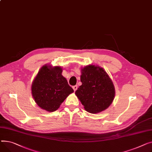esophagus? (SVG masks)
Segmentation results:
<instances>
[{"instance_id":"1","label":"esophagus","mask_w":152,"mask_h":152,"mask_svg":"<svg viewBox=\"0 0 152 152\" xmlns=\"http://www.w3.org/2000/svg\"><path fill=\"white\" fill-rule=\"evenodd\" d=\"M72 88H73V89H74V91H75L77 90V88H78V86H77V85H75V86H74Z\"/></svg>"}]
</instances>
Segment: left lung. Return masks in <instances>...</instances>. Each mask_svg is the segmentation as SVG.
<instances>
[{"instance_id":"obj_1","label":"left lung","mask_w":152,"mask_h":152,"mask_svg":"<svg viewBox=\"0 0 152 152\" xmlns=\"http://www.w3.org/2000/svg\"><path fill=\"white\" fill-rule=\"evenodd\" d=\"M80 81L82 85L75 94L90 113H97L107 109L112 103L115 94L111 78L103 68L88 65L81 69Z\"/></svg>"}]
</instances>
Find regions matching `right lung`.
<instances>
[{
    "label": "right lung",
    "instance_id": "obj_1",
    "mask_svg": "<svg viewBox=\"0 0 152 152\" xmlns=\"http://www.w3.org/2000/svg\"><path fill=\"white\" fill-rule=\"evenodd\" d=\"M62 72L61 67L45 64L35 77L31 86L32 94L41 109L51 112L56 111L74 92Z\"/></svg>",
    "mask_w": 152,
    "mask_h": 152
}]
</instances>
